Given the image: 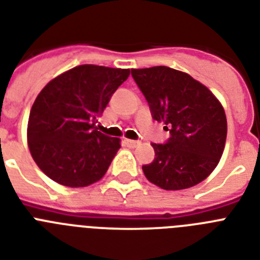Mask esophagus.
I'll use <instances>...</instances> for the list:
<instances>
[{
  "label": "esophagus",
  "instance_id": "34e87169",
  "mask_svg": "<svg viewBox=\"0 0 260 260\" xmlns=\"http://www.w3.org/2000/svg\"><path fill=\"white\" fill-rule=\"evenodd\" d=\"M125 145L130 149H134V147L139 146V142L138 141H133V139H125Z\"/></svg>",
  "mask_w": 260,
  "mask_h": 260
}]
</instances>
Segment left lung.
<instances>
[{
  "label": "left lung",
  "instance_id": "1",
  "mask_svg": "<svg viewBox=\"0 0 260 260\" xmlns=\"http://www.w3.org/2000/svg\"><path fill=\"white\" fill-rule=\"evenodd\" d=\"M155 121L171 137L153 143L155 158L142 166L149 182L164 190H184L214 171L224 150L227 119L219 100L199 81L167 66L132 69Z\"/></svg>",
  "mask_w": 260,
  "mask_h": 260
}]
</instances>
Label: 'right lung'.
I'll list each match as a JSON object with an SVG mask.
<instances>
[{"mask_svg":"<svg viewBox=\"0 0 260 260\" xmlns=\"http://www.w3.org/2000/svg\"><path fill=\"white\" fill-rule=\"evenodd\" d=\"M128 69L79 65L41 90L30 110L27 146L41 171L66 187L102 179L121 139L98 132L95 123Z\"/></svg>","mask_w":260,"mask_h":260,"instance_id":"1","label":"right lung"}]
</instances>
